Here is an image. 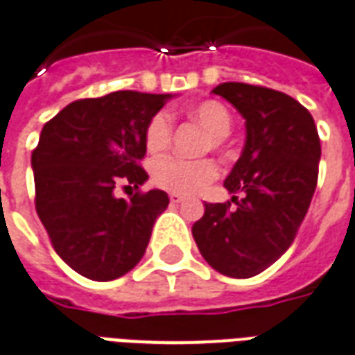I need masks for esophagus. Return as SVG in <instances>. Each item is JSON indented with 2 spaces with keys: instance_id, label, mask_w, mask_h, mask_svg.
Wrapping results in <instances>:
<instances>
[{
  "instance_id": "1",
  "label": "esophagus",
  "mask_w": 355,
  "mask_h": 355,
  "mask_svg": "<svg viewBox=\"0 0 355 355\" xmlns=\"http://www.w3.org/2000/svg\"><path fill=\"white\" fill-rule=\"evenodd\" d=\"M169 201L173 205H178V203H182V201H184V198H182V196H178V193H171Z\"/></svg>"
}]
</instances>
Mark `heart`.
<instances>
[{"mask_svg":"<svg viewBox=\"0 0 355 355\" xmlns=\"http://www.w3.org/2000/svg\"><path fill=\"white\" fill-rule=\"evenodd\" d=\"M188 116L203 125L211 133L207 148H220L222 139L231 130V114L225 105L214 99L188 107ZM173 139V116L167 111H157L152 114L144 128V146L148 154H159L171 144ZM152 182L178 196H190L203 190L218 177V165L212 159H182L177 156H162L150 165Z\"/></svg>","mask_w":355,"mask_h":355,"instance_id":"heart-1","label":"heart"}]
</instances>
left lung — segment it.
Segmentation results:
<instances>
[{"instance_id": "left-lung-1", "label": "left lung", "mask_w": 355, "mask_h": 355, "mask_svg": "<svg viewBox=\"0 0 355 355\" xmlns=\"http://www.w3.org/2000/svg\"><path fill=\"white\" fill-rule=\"evenodd\" d=\"M212 92L246 120L243 154L224 180L237 207L205 203L191 235L212 269L250 278L275 263L297 235L316 190L322 146L312 114L288 94L244 83Z\"/></svg>"}]
</instances>
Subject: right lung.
<instances>
[{"label":"right lung","instance_id":"obj_1","mask_svg":"<svg viewBox=\"0 0 355 355\" xmlns=\"http://www.w3.org/2000/svg\"><path fill=\"white\" fill-rule=\"evenodd\" d=\"M169 97L120 90L77 99L43 125L31 152L35 211L58 256L83 277L107 282L131 271L169 205L165 191L139 190L148 178L144 128ZM118 185L138 191L118 200Z\"/></svg>","mask_w":355,"mask_h":355}]
</instances>
